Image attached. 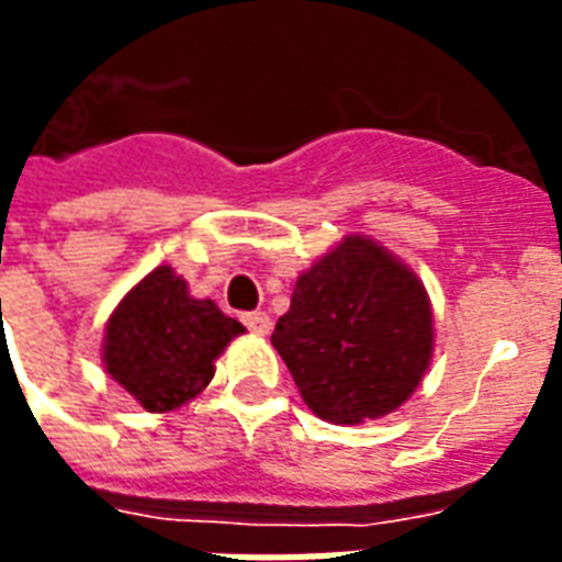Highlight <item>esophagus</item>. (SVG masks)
<instances>
[{"label":"esophagus","mask_w":562,"mask_h":562,"mask_svg":"<svg viewBox=\"0 0 562 562\" xmlns=\"http://www.w3.org/2000/svg\"><path fill=\"white\" fill-rule=\"evenodd\" d=\"M240 322L247 324V330H252V334H270V315L268 313H244L240 315Z\"/></svg>","instance_id":"1"}]
</instances>
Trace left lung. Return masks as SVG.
<instances>
[{
    "label": "left lung",
    "instance_id": "obj_1",
    "mask_svg": "<svg viewBox=\"0 0 562 562\" xmlns=\"http://www.w3.org/2000/svg\"><path fill=\"white\" fill-rule=\"evenodd\" d=\"M270 342L318 417L355 426L417 390L431 357L429 297L386 249L351 235L297 277Z\"/></svg>",
    "mask_w": 562,
    "mask_h": 562
}]
</instances>
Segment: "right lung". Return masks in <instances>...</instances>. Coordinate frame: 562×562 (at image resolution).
<instances>
[{"label": "right lung", "mask_w": 562, "mask_h": 562, "mask_svg": "<svg viewBox=\"0 0 562 562\" xmlns=\"http://www.w3.org/2000/svg\"><path fill=\"white\" fill-rule=\"evenodd\" d=\"M238 334L244 324L214 301L190 297L187 282L160 265L112 313L103 360L145 411L164 414L205 390L214 360Z\"/></svg>", "instance_id": "right-lung-1"}]
</instances>
